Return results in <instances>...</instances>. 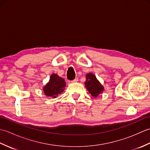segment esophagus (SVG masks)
Returning <instances> with one entry per match:
<instances>
[{"mask_svg": "<svg viewBox=\"0 0 150 150\" xmlns=\"http://www.w3.org/2000/svg\"><path fill=\"white\" fill-rule=\"evenodd\" d=\"M78 81V79L77 78H76V79H75L74 80H73V81H71V83H74V82H77Z\"/></svg>", "mask_w": 150, "mask_h": 150, "instance_id": "34e87169", "label": "esophagus"}]
</instances>
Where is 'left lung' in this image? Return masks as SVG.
I'll list each match as a JSON object with an SVG mask.
<instances>
[{
	"mask_svg": "<svg viewBox=\"0 0 150 150\" xmlns=\"http://www.w3.org/2000/svg\"><path fill=\"white\" fill-rule=\"evenodd\" d=\"M86 78V80L84 82L85 87L86 88L91 96L97 98L104 91V86L97 79L96 76L92 73H87Z\"/></svg>",
	"mask_w": 150,
	"mask_h": 150,
	"instance_id": "obj_1",
	"label": "left lung"
}]
</instances>
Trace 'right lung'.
I'll list each match as a JSON object with an SVG mask.
<instances>
[{
    "label": "right lung",
    "mask_w": 150,
    "mask_h": 150,
    "mask_svg": "<svg viewBox=\"0 0 150 150\" xmlns=\"http://www.w3.org/2000/svg\"><path fill=\"white\" fill-rule=\"evenodd\" d=\"M66 85L64 79L55 73H52L48 82L42 88L44 93L46 97L55 98L64 91Z\"/></svg>",
    "instance_id": "obj_1"
}]
</instances>
